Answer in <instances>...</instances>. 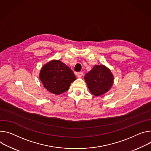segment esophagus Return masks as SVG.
I'll use <instances>...</instances> for the list:
<instances>
[{
    "label": "esophagus",
    "mask_w": 151,
    "mask_h": 151,
    "mask_svg": "<svg viewBox=\"0 0 151 151\" xmlns=\"http://www.w3.org/2000/svg\"><path fill=\"white\" fill-rule=\"evenodd\" d=\"M83 72H78V73H77V77L78 78H81V77H82L83 76Z\"/></svg>",
    "instance_id": "34e87169"
}]
</instances>
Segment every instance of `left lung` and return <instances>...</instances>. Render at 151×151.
Masks as SVG:
<instances>
[{
  "instance_id": "1",
  "label": "left lung",
  "mask_w": 151,
  "mask_h": 151,
  "mask_svg": "<svg viewBox=\"0 0 151 151\" xmlns=\"http://www.w3.org/2000/svg\"><path fill=\"white\" fill-rule=\"evenodd\" d=\"M90 91L95 96H99L111 89L114 76L104 65H95L84 76Z\"/></svg>"
}]
</instances>
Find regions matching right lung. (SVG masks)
<instances>
[{
    "instance_id": "right-lung-1",
    "label": "right lung",
    "mask_w": 151,
    "mask_h": 151,
    "mask_svg": "<svg viewBox=\"0 0 151 151\" xmlns=\"http://www.w3.org/2000/svg\"><path fill=\"white\" fill-rule=\"evenodd\" d=\"M39 78L47 90L57 95L67 91L76 79L71 68L58 60L45 64L41 68Z\"/></svg>"
}]
</instances>
